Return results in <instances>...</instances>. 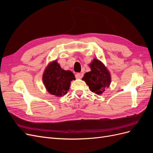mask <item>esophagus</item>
Segmentation results:
<instances>
[{
	"instance_id": "1",
	"label": "esophagus",
	"mask_w": 153,
	"mask_h": 153,
	"mask_svg": "<svg viewBox=\"0 0 153 153\" xmlns=\"http://www.w3.org/2000/svg\"><path fill=\"white\" fill-rule=\"evenodd\" d=\"M75 76L77 78H82L83 76V73H76Z\"/></svg>"
}]
</instances>
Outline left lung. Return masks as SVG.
Listing matches in <instances>:
<instances>
[{
	"instance_id": "1",
	"label": "left lung",
	"mask_w": 153,
	"mask_h": 153,
	"mask_svg": "<svg viewBox=\"0 0 153 153\" xmlns=\"http://www.w3.org/2000/svg\"><path fill=\"white\" fill-rule=\"evenodd\" d=\"M89 66L91 71L84 74L82 80L85 82L92 92L101 95L110 85V73L98 59H94Z\"/></svg>"
}]
</instances>
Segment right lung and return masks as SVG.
Instances as JSON below:
<instances>
[{
    "mask_svg": "<svg viewBox=\"0 0 153 153\" xmlns=\"http://www.w3.org/2000/svg\"><path fill=\"white\" fill-rule=\"evenodd\" d=\"M43 82L50 94L61 97L69 89L71 82L75 80L74 74L69 70H64L57 59L50 62L46 67L43 75Z\"/></svg>",
    "mask_w": 153,
    "mask_h": 153,
    "instance_id": "obj_1",
    "label": "right lung"
}]
</instances>
